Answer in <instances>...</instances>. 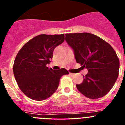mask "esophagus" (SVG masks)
I'll return each mask as SVG.
<instances>
[{
	"label": "esophagus",
	"instance_id": "34e87169",
	"mask_svg": "<svg viewBox=\"0 0 125 125\" xmlns=\"http://www.w3.org/2000/svg\"><path fill=\"white\" fill-rule=\"evenodd\" d=\"M69 74H70L71 76H74V75H75L74 74V73H69Z\"/></svg>",
	"mask_w": 125,
	"mask_h": 125
}]
</instances>
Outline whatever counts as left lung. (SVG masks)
I'll list each match as a JSON object with an SVG mask.
<instances>
[{"label":"left lung","mask_w":125,"mask_h":125,"mask_svg":"<svg viewBox=\"0 0 125 125\" xmlns=\"http://www.w3.org/2000/svg\"><path fill=\"white\" fill-rule=\"evenodd\" d=\"M66 41L73 49L76 62L88 71L82 83L76 84L77 89L90 99L105 96L118 76L120 61L113 48L91 33L66 34Z\"/></svg>","instance_id":"8db88e82"}]
</instances>
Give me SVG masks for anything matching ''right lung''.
I'll return each mask as SVG.
<instances>
[{
    "instance_id": "obj_1",
    "label": "right lung",
    "mask_w": 125,
    "mask_h": 125,
    "mask_svg": "<svg viewBox=\"0 0 125 125\" xmlns=\"http://www.w3.org/2000/svg\"><path fill=\"white\" fill-rule=\"evenodd\" d=\"M64 34H41L29 41L20 49L13 66L14 77L23 93L32 100L42 101L57 90L64 68L53 70L51 62L53 51L64 41Z\"/></svg>"
}]
</instances>
